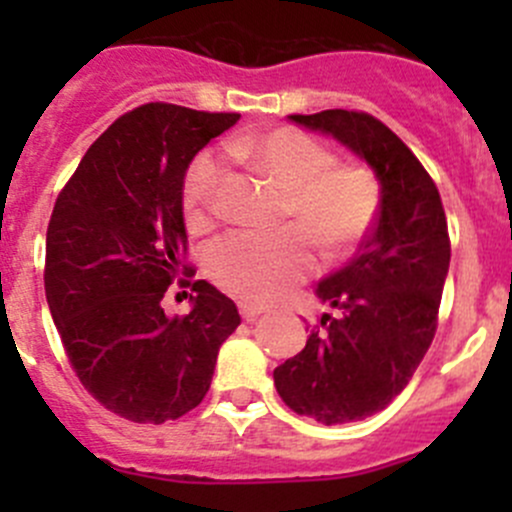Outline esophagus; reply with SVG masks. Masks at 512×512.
I'll return each instance as SVG.
<instances>
[{
	"label": "esophagus",
	"mask_w": 512,
	"mask_h": 512,
	"mask_svg": "<svg viewBox=\"0 0 512 512\" xmlns=\"http://www.w3.org/2000/svg\"><path fill=\"white\" fill-rule=\"evenodd\" d=\"M265 312H267V309L260 307V304H247V302L240 304V314H242V319H245V322H255V319L260 317V314H265Z\"/></svg>",
	"instance_id": "obj_1"
}]
</instances>
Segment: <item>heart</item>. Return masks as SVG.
I'll return each instance as SVG.
<instances>
[{"instance_id": "heart-1", "label": "heart", "mask_w": 512, "mask_h": 512, "mask_svg": "<svg viewBox=\"0 0 512 512\" xmlns=\"http://www.w3.org/2000/svg\"><path fill=\"white\" fill-rule=\"evenodd\" d=\"M230 156L250 165L285 190L277 232L237 230L208 247L205 265L225 292L242 302L265 304L302 282L317 265L313 237L324 257L352 255L379 220L384 188L369 165L337 163L317 138L292 126H277L230 143ZM223 163L200 153L183 178L180 203L190 230L205 232L220 213Z\"/></svg>"}]
</instances>
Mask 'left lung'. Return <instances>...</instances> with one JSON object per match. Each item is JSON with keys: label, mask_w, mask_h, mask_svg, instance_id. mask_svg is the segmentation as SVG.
<instances>
[{"label": "left lung", "mask_w": 512, "mask_h": 512, "mask_svg": "<svg viewBox=\"0 0 512 512\" xmlns=\"http://www.w3.org/2000/svg\"><path fill=\"white\" fill-rule=\"evenodd\" d=\"M294 123L329 133L379 175V220L347 267L319 282L324 314L307 347L275 369L282 401L319 423H349L386 409L414 376L438 327L451 237L441 195L411 148L364 111H329Z\"/></svg>", "instance_id": "left-lung-1"}]
</instances>
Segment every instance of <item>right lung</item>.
Returning <instances> with one entry per match:
<instances>
[{
    "label": "right lung",
    "instance_id": "obj_1",
    "mask_svg": "<svg viewBox=\"0 0 512 512\" xmlns=\"http://www.w3.org/2000/svg\"><path fill=\"white\" fill-rule=\"evenodd\" d=\"M237 118L143 103L96 138L56 198L44 265L51 317L84 389L133 423L193 411L240 324L235 302L205 280H178L198 292L185 317L163 312L168 287L190 270L185 170Z\"/></svg>",
    "mask_w": 512,
    "mask_h": 512
}]
</instances>
